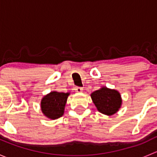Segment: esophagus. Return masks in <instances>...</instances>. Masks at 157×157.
<instances>
[{
  "instance_id": "1",
  "label": "esophagus",
  "mask_w": 157,
  "mask_h": 157,
  "mask_svg": "<svg viewBox=\"0 0 157 157\" xmlns=\"http://www.w3.org/2000/svg\"><path fill=\"white\" fill-rule=\"evenodd\" d=\"M75 91L77 92V93H82V92L83 91V89L82 87H76Z\"/></svg>"
}]
</instances>
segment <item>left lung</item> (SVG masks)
<instances>
[{"mask_svg":"<svg viewBox=\"0 0 157 157\" xmlns=\"http://www.w3.org/2000/svg\"><path fill=\"white\" fill-rule=\"evenodd\" d=\"M96 109L104 115H114L119 111L122 105L121 96L118 90L102 86L90 94Z\"/></svg>","mask_w":157,"mask_h":157,"instance_id":"8db88e82","label":"left lung"}]
</instances>
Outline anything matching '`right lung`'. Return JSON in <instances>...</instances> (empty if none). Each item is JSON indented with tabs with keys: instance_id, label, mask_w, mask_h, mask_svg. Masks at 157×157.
<instances>
[{
	"instance_id": "add662e5",
	"label": "right lung",
	"mask_w": 157,
	"mask_h": 157,
	"mask_svg": "<svg viewBox=\"0 0 157 157\" xmlns=\"http://www.w3.org/2000/svg\"><path fill=\"white\" fill-rule=\"evenodd\" d=\"M71 93H60L52 91L42 97L41 100V111L49 119L55 120L62 116L67 98Z\"/></svg>"
}]
</instances>
